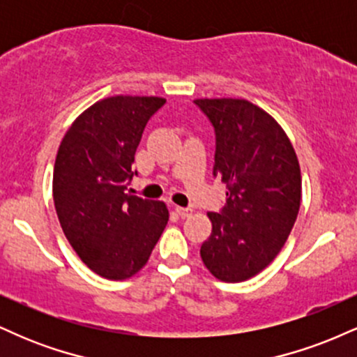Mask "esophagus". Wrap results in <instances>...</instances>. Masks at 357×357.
<instances>
[{"label":"esophagus","instance_id":"obj_1","mask_svg":"<svg viewBox=\"0 0 357 357\" xmlns=\"http://www.w3.org/2000/svg\"><path fill=\"white\" fill-rule=\"evenodd\" d=\"M174 210H176V213H178L179 216H181V218H186V216H190L191 213H192L191 208H188V206H176Z\"/></svg>","mask_w":357,"mask_h":357}]
</instances>
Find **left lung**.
I'll return each mask as SVG.
<instances>
[{
	"label": "left lung",
	"mask_w": 357,
	"mask_h": 357,
	"mask_svg": "<svg viewBox=\"0 0 357 357\" xmlns=\"http://www.w3.org/2000/svg\"><path fill=\"white\" fill-rule=\"evenodd\" d=\"M215 129L213 174L227 184L213 230L202 245L203 264L218 280L243 282L280 252L301 208L296 151L278 122L243 99H196Z\"/></svg>",
	"instance_id": "8db88e82"
}]
</instances>
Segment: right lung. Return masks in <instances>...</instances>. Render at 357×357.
Listing matches in <instances>:
<instances>
[{"mask_svg":"<svg viewBox=\"0 0 357 357\" xmlns=\"http://www.w3.org/2000/svg\"><path fill=\"white\" fill-rule=\"evenodd\" d=\"M166 99L116 96L82 112L61 139L53 202L80 260L110 280L132 277L149 260L169 211L127 192L144 127Z\"/></svg>","mask_w":357,"mask_h":357,"instance_id":"obj_1","label":"right lung"}]
</instances>
